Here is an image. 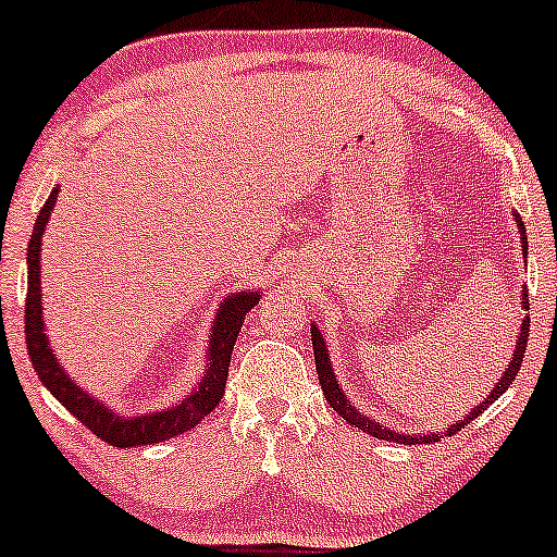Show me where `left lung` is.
I'll return each mask as SVG.
<instances>
[{
  "instance_id": "left-lung-1",
  "label": "left lung",
  "mask_w": 557,
  "mask_h": 557,
  "mask_svg": "<svg viewBox=\"0 0 557 557\" xmlns=\"http://www.w3.org/2000/svg\"><path fill=\"white\" fill-rule=\"evenodd\" d=\"M512 216H516V222H518V232H521V243H523V256H527V248H529L527 246V243H529L527 240V230H523V222H521V216H518V213H512ZM521 304H523V309H529L527 290L521 293ZM527 344H529V317H523V320H521V333H518V341H516V351H512L510 362H507V370L503 372V377H499L497 386L492 388V394H488L486 399L481 401V405H475L473 409H470L466 418L457 420V423H451L444 433L436 431V433H428V436H409V433H396V431H391V428H386V425L375 423V420H372V418H364L362 412H357V409L351 407V401L346 399L344 388L338 386V377H335L333 364H330V354H327L325 338H322V333H320V330H317V325H311V346H314L317 375H320V383H322V391H325L327 405L333 407L335 412H338L341 418H344L346 423H351L354 428H362L364 433H370V436H375V438H383V442H399V444H423V442L431 444V442H438V438L451 436V433H457V431H460V428H466L470 420L479 418V414L484 412V409L492 405V401H497L499 396H503L505 391H507V386H510V383L516 381L518 370H521V362H523V354H527Z\"/></svg>"
}]
</instances>
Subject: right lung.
Here are the masks:
<instances>
[{"mask_svg": "<svg viewBox=\"0 0 557 557\" xmlns=\"http://www.w3.org/2000/svg\"><path fill=\"white\" fill-rule=\"evenodd\" d=\"M58 203V187L52 189L50 198L41 206L39 216H36L34 232H30L28 240V293H26V344H28V357L34 364L39 381L50 388V394L60 401L71 414H76L84 425L95 433L97 438L110 444V447H143V444H158L166 442V438L180 436V433L189 431L211 412L213 407L222 401L224 386H227V372H230V359L232 348H235L237 333H240L243 320L250 309L259 304V290H243L235 296L224 298V304L216 311V320H213V333L209 341V357H206V370L203 381L189 391L180 405L161 409V412L150 414H137V418H121L113 409H108L100 399L89 396L87 391L71 381L69 372L60 368L58 357L52 354L50 341H47L45 320H41V277H39V264H41V235H45L47 222H50V213Z\"/></svg>", "mask_w": 557, "mask_h": 557, "instance_id": "add662e5", "label": "right lung"}]
</instances>
